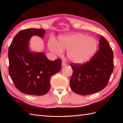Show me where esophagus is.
Instances as JSON below:
<instances>
[{
	"instance_id": "34e87169",
	"label": "esophagus",
	"mask_w": 123,
	"mask_h": 123,
	"mask_svg": "<svg viewBox=\"0 0 123 123\" xmlns=\"http://www.w3.org/2000/svg\"><path fill=\"white\" fill-rule=\"evenodd\" d=\"M66 64H67V63L66 62H65L64 61H62V67L66 66Z\"/></svg>"
}]
</instances>
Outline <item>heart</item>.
<instances>
[{"label": "heart", "mask_w": 123, "mask_h": 123, "mask_svg": "<svg viewBox=\"0 0 123 123\" xmlns=\"http://www.w3.org/2000/svg\"><path fill=\"white\" fill-rule=\"evenodd\" d=\"M49 50L61 55L63 50L67 51V57L75 64H81L89 61L97 49L98 43L95 38L82 33L67 34L59 37V41L49 39L48 44Z\"/></svg>", "instance_id": "b5f03b06"}]
</instances>
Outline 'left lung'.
<instances>
[{
	"mask_svg": "<svg viewBox=\"0 0 123 123\" xmlns=\"http://www.w3.org/2000/svg\"><path fill=\"white\" fill-rule=\"evenodd\" d=\"M99 43L98 51L88 63L70 64L73 69L70 87L79 95H91L103 90L113 72V52L108 42L101 35Z\"/></svg>",
	"mask_w": 123,
	"mask_h": 123,
	"instance_id": "1",
	"label": "left lung"
}]
</instances>
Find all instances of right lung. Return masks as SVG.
<instances>
[{
	"label": "right lung",
	"instance_id": "1",
	"mask_svg": "<svg viewBox=\"0 0 123 123\" xmlns=\"http://www.w3.org/2000/svg\"><path fill=\"white\" fill-rule=\"evenodd\" d=\"M45 34L43 29L20 31L9 48L10 77L17 89L27 95H45L50 88L51 78L61 68L60 59L50 61L43 52H33L30 48L32 36L43 38Z\"/></svg>",
	"mask_w": 123,
	"mask_h": 123
}]
</instances>
